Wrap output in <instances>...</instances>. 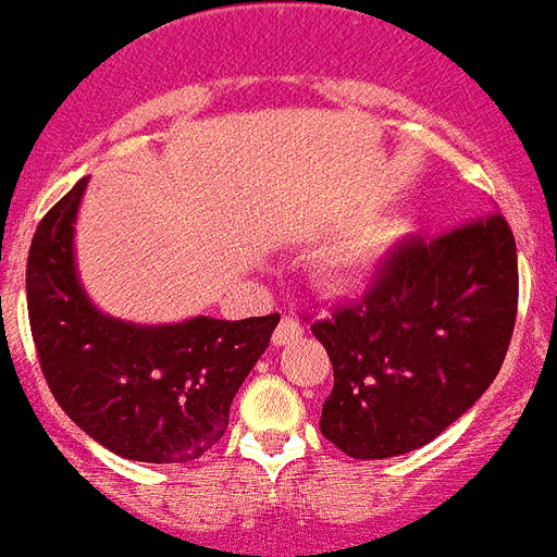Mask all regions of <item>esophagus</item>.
Masks as SVG:
<instances>
[{"label":"esophagus","instance_id":"34e87169","mask_svg":"<svg viewBox=\"0 0 557 557\" xmlns=\"http://www.w3.org/2000/svg\"><path fill=\"white\" fill-rule=\"evenodd\" d=\"M302 334H306V329H302L300 322L294 320L292 314H283L280 317L277 331H274V345H288L294 343V339H300Z\"/></svg>","mask_w":557,"mask_h":557}]
</instances>
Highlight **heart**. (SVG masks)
<instances>
[{"label": "heart", "mask_w": 557, "mask_h": 557, "mask_svg": "<svg viewBox=\"0 0 557 557\" xmlns=\"http://www.w3.org/2000/svg\"><path fill=\"white\" fill-rule=\"evenodd\" d=\"M382 243H385V237L373 235V232L350 237L343 246H336L325 255L322 274H325L331 286H354V283L371 274L373 263H376V257L382 251Z\"/></svg>", "instance_id": "b5f03b06"}]
</instances>
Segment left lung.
<instances>
[{"instance_id": "left-lung-1", "label": "left lung", "mask_w": 557, "mask_h": 557, "mask_svg": "<svg viewBox=\"0 0 557 557\" xmlns=\"http://www.w3.org/2000/svg\"><path fill=\"white\" fill-rule=\"evenodd\" d=\"M516 314V237L502 212L396 243L362 297L311 322L334 368L322 436L350 459L433 442L493 385Z\"/></svg>"}]
</instances>
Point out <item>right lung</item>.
Wrapping results in <instances>:
<instances>
[{
	"mask_svg": "<svg viewBox=\"0 0 557 557\" xmlns=\"http://www.w3.org/2000/svg\"><path fill=\"white\" fill-rule=\"evenodd\" d=\"M84 184L41 218L27 255V317L50 394L87 436L124 459H200L226 433L232 399L280 314L141 329L96 311L73 269Z\"/></svg>",
	"mask_w": 557,
	"mask_h": 557,
	"instance_id": "add662e5",
	"label": "right lung"
}]
</instances>
